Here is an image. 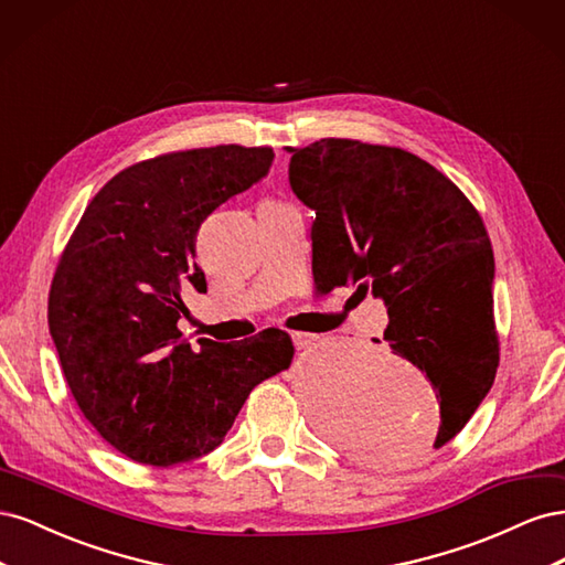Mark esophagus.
<instances>
[{
  "label": "esophagus",
  "mask_w": 565,
  "mask_h": 565,
  "mask_svg": "<svg viewBox=\"0 0 565 565\" xmlns=\"http://www.w3.org/2000/svg\"><path fill=\"white\" fill-rule=\"evenodd\" d=\"M292 341L297 349H311L316 341H318V334H311V332H295L292 334Z\"/></svg>",
  "instance_id": "esophagus-1"
}]
</instances>
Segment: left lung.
I'll return each mask as SVG.
<instances>
[{"label": "left lung", "mask_w": 565, "mask_h": 565, "mask_svg": "<svg viewBox=\"0 0 565 565\" xmlns=\"http://www.w3.org/2000/svg\"><path fill=\"white\" fill-rule=\"evenodd\" d=\"M289 152V185L316 212L318 292L353 285L386 303V344L431 382L440 405L434 448L446 446L500 365L481 214L446 174L401 148L320 139Z\"/></svg>", "instance_id": "obj_1"}]
</instances>
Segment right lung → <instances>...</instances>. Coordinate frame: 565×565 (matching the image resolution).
<instances>
[{
  "mask_svg": "<svg viewBox=\"0 0 565 565\" xmlns=\"http://www.w3.org/2000/svg\"><path fill=\"white\" fill-rule=\"evenodd\" d=\"M273 148L214 146L136 162L84 210L49 292V332L82 415L139 465L212 452L249 391L289 367L292 339L191 347L183 292H207L195 235L218 204L264 179Z\"/></svg>",
  "mask_w": 565,
  "mask_h": 565,
  "instance_id": "1",
  "label": "right lung"
}]
</instances>
